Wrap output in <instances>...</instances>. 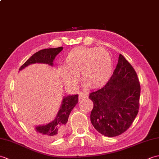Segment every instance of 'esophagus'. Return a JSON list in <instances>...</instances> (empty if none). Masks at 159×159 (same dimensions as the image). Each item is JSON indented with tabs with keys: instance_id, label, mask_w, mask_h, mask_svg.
<instances>
[{
	"instance_id": "34e87169",
	"label": "esophagus",
	"mask_w": 159,
	"mask_h": 159,
	"mask_svg": "<svg viewBox=\"0 0 159 159\" xmlns=\"http://www.w3.org/2000/svg\"><path fill=\"white\" fill-rule=\"evenodd\" d=\"M87 96V95L85 93H83V92H81V93H79V100H83V99H85V98H86Z\"/></svg>"
}]
</instances>
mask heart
<instances>
[{
    "label": "heart",
    "instance_id": "heart-1",
    "mask_svg": "<svg viewBox=\"0 0 159 159\" xmlns=\"http://www.w3.org/2000/svg\"><path fill=\"white\" fill-rule=\"evenodd\" d=\"M64 64L65 66L59 67V73L70 87L76 85L79 74L86 87L98 88L109 81L112 74V57L103 48L75 47L67 54Z\"/></svg>",
    "mask_w": 159,
    "mask_h": 159
}]
</instances>
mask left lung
Instances as JSON below:
<instances>
[{
    "instance_id": "obj_1",
    "label": "left lung",
    "mask_w": 159,
    "mask_h": 159,
    "mask_svg": "<svg viewBox=\"0 0 159 159\" xmlns=\"http://www.w3.org/2000/svg\"><path fill=\"white\" fill-rule=\"evenodd\" d=\"M140 92L135 70L120 54L109 81L102 88L89 93L93 103L90 119L96 130L109 137L127 130L139 112Z\"/></svg>"
}]
</instances>
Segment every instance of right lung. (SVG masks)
Listing matches in <instances>:
<instances>
[{
    "label": "right lung",
    "mask_w": 159,
    "mask_h": 159,
    "mask_svg": "<svg viewBox=\"0 0 159 159\" xmlns=\"http://www.w3.org/2000/svg\"><path fill=\"white\" fill-rule=\"evenodd\" d=\"M63 50V47L55 48L41 50L33 55L23 65L20 67L22 70L31 64L39 63L53 66V61L55 57ZM79 95H71L63 97L62 104L55 119L46 125H40L32 128L36 135L48 141H51L62 137L66 133V124L71 111L79 102Z\"/></svg>",
    "instance_id": "add662e5"
}]
</instances>
